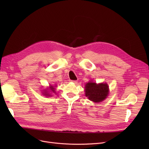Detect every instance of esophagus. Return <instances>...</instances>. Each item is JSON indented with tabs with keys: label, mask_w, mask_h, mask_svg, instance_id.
<instances>
[{
	"label": "esophagus",
	"mask_w": 149,
	"mask_h": 149,
	"mask_svg": "<svg viewBox=\"0 0 149 149\" xmlns=\"http://www.w3.org/2000/svg\"><path fill=\"white\" fill-rule=\"evenodd\" d=\"M71 81L72 82H73V83H77V80H71Z\"/></svg>",
	"instance_id": "34e87169"
}]
</instances>
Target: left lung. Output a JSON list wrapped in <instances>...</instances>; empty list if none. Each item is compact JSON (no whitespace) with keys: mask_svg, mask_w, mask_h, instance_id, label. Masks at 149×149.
I'll return each mask as SVG.
<instances>
[{"mask_svg":"<svg viewBox=\"0 0 149 149\" xmlns=\"http://www.w3.org/2000/svg\"><path fill=\"white\" fill-rule=\"evenodd\" d=\"M109 88L106 83H88L85 85V95L93 102H100L107 96Z\"/></svg>","mask_w":149,"mask_h":149,"instance_id":"1","label":"left lung"}]
</instances>
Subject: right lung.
<instances>
[{"mask_svg":"<svg viewBox=\"0 0 149 149\" xmlns=\"http://www.w3.org/2000/svg\"><path fill=\"white\" fill-rule=\"evenodd\" d=\"M50 88H51L50 89L51 90V91H52V92H54V93H55V89L53 88V86H51ZM46 92H47V91H46ZM45 93H44V95H45L50 96V95H49V93H48V94H47V92H45Z\"/></svg>","mask_w":149,"mask_h":149,"instance_id":"1","label":"right lung"}]
</instances>
